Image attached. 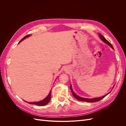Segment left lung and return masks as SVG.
Segmentation results:
<instances>
[{"label": "left lung", "instance_id": "obj_1", "mask_svg": "<svg viewBox=\"0 0 126 126\" xmlns=\"http://www.w3.org/2000/svg\"><path fill=\"white\" fill-rule=\"evenodd\" d=\"M99 37H100V38L104 42V43H105L106 44H108L110 47H111L113 49H113V46H112V45L110 44L109 42L107 40V39H106L105 38V37L103 36L101 34H99ZM114 86L113 87H113H114ZM70 90H71V93H72V95H73V96L76 99H77L78 100H79V101H86V102H97V101H99V100H101L102 99H103L104 98H105L107 95L108 94H107L106 95H105V96H102V97H99V98H93V99H88V98H82V97H79V96H77V94H76L74 91H73V90H72V88H71V85H70Z\"/></svg>", "mask_w": 126, "mask_h": 126}]
</instances>
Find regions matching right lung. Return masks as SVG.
<instances>
[{"mask_svg":"<svg viewBox=\"0 0 126 126\" xmlns=\"http://www.w3.org/2000/svg\"><path fill=\"white\" fill-rule=\"evenodd\" d=\"M30 36V35H28L26 36L25 37H24L23 38H22L19 42V43H20V42H21L22 40H24L25 39H26V38H27L28 37H29ZM51 99V90L50 91V92H49V94L48 96L46 97V98H45L44 99H43V100H41L39 101H38V102H28V104H32V105H36L37 106H45L46 105H47L48 103L49 102Z\"/></svg>","mask_w":126,"mask_h":126,"instance_id":"right-lung-1","label":"right lung"}]
</instances>
